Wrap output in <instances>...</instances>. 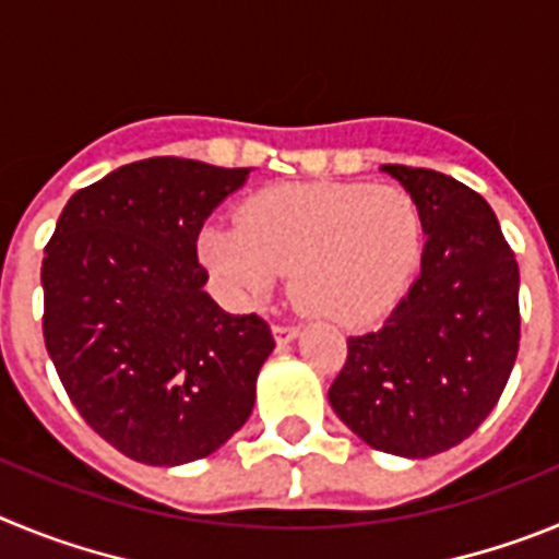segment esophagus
<instances>
[{"label":"esophagus","instance_id":"esophagus-1","mask_svg":"<svg viewBox=\"0 0 559 559\" xmlns=\"http://www.w3.org/2000/svg\"><path fill=\"white\" fill-rule=\"evenodd\" d=\"M299 335V328H294V324H274V338L280 347H285V344H290V341Z\"/></svg>","mask_w":559,"mask_h":559}]
</instances>
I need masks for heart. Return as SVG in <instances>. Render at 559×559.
Listing matches in <instances>:
<instances>
[{"label": "heart", "mask_w": 559, "mask_h": 559, "mask_svg": "<svg viewBox=\"0 0 559 559\" xmlns=\"http://www.w3.org/2000/svg\"><path fill=\"white\" fill-rule=\"evenodd\" d=\"M423 251V218L403 187L367 181L280 185L201 231V263L231 302L263 299L290 271L310 313L367 322L400 296Z\"/></svg>", "instance_id": "heart-1"}]
</instances>
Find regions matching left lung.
<instances>
[{
  "label": "left lung",
  "instance_id": "8db88e82",
  "mask_svg": "<svg viewBox=\"0 0 559 559\" xmlns=\"http://www.w3.org/2000/svg\"><path fill=\"white\" fill-rule=\"evenodd\" d=\"M380 170L417 204L426 249L397 308L349 335L328 397L374 451L426 459L459 445L496 408L518 358L521 276L478 192L426 167Z\"/></svg>",
  "mask_w": 559,
  "mask_h": 559
}]
</instances>
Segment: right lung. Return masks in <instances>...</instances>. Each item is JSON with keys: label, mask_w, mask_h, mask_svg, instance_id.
<instances>
[{"label": "right lung", "mask_w": 559, "mask_h": 559, "mask_svg": "<svg viewBox=\"0 0 559 559\" xmlns=\"http://www.w3.org/2000/svg\"><path fill=\"white\" fill-rule=\"evenodd\" d=\"M251 167L156 156L78 190L44 249V344L81 417L128 459L218 451L254 408L274 335L204 290L199 231Z\"/></svg>", "instance_id": "right-lung-1"}]
</instances>
